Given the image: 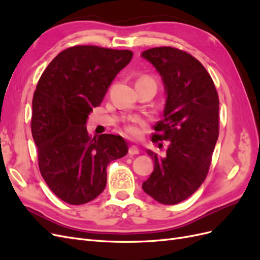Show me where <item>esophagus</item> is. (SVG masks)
Returning a JSON list of instances; mask_svg holds the SVG:
<instances>
[{
  "instance_id": "obj_1",
  "label": "esophagus",
  "mask_w": 260,
  "mask_h": 260,
  "mask_svg": "<svg viewBox=\"0 0 260 260\" xmlns=\"http://www.w3.org/2000/svg\"><path fill=\"white\" fill-rule=\"evenodd\" d=\"M139 154V148L136 145H131L129 147V155L133 156V155H138Z\"/></svg>"
}]
</instances>
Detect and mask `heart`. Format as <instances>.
Segmentation results:
<instances>
[{
  "instance_id": "obj_1",
  "label": "heart",
  "mask_w": 260,
  "mask_h": 260,
  "mask_svg": "<svg viewBox=\"0 0 260 260\" xmlns=\"http://www.w3.org/2000/svg\"><path fill=\"white\" fill-rule=\"evenodd\" d=\"M143 79H147V78H143ZM125 132L128 133V136H130L132 138H136L140 135V128H139V125L136 123L129 124L125 127Z\"/></svg>"
}]
</instances>
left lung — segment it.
<instances>
[{"label": "left lung", "instance_id": "obj_1", "mask_svg": "<svg viewBox=\"0 0 260 260\" xmlns=\"http://www.w3.org/2000/svg\"><path fill=\"white\" fill-rule=\"evenodd\" d=\"M161 77L166 104L152 141L169 142L166 155L147 149L154 171L143 191L165 205L186 200L205 180L219 136V99L214 81L201 62L170 46L144 51Z\"/></svg>", "mask_w": 260, "mask_h": 260}]
</instances>
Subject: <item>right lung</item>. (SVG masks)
Returning <instances> with one entry per match:
<instances>
[{
  "label": "right lung",
  "instance_id": "add662e5",
  "mask_svg": "<svg viewBox=\"0 0 260 260\" xmlns=\"http://www.w3.org/2000/svg\"><path fill=\"white\" fill-rule=\"evenodd\" d=\"M133 53L94 45L60 52L43 72L32 100L31 132L39 169L52 192L82 205L104 191L108 164L128 153L120 136L91 138L85 123Z\"/></svg>",
  "mask_w": 260,
  "mask_h": 260
}]
</instances>
